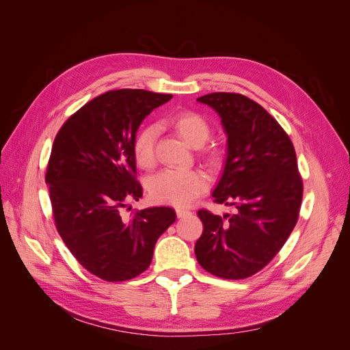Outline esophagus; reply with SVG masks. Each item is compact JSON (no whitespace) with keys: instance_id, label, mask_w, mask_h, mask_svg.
Masks as SVG:
<instances>
[{"instance_id":"34e87169","label":"esophagus","mask_w":350,"mask_h":350,"mask_svg":"<svg viewBox=\"0 0 350 350\" xmlns=\"http://www.w3.org/2000/svg\"><path fill=\"white\" fill-rule=\"evenodd\" d=\"M188 215H191V211L187 210V208H176V216L178 217H185Z\"/></svg>"}]
</instances>
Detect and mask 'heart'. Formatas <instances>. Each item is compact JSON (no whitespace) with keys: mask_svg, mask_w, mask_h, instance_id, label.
I'll return each instance as SVG.
<instances>
[{"mask_svg":"<svg viewBox=\"0 0 350 350\" xmlns=\"http://www.w3.org/2000/svg\"><path fill=\"white\" fill-rule=\"evenodd\" d=\"M174 130L191 147L203 146L210 135V125L204 116L193 111H184L169 120ZM157 131L153 125H147L135 135L133 143L134 159L142 167L154 165V144ZM206 178L198 171H179L166 169L156 175L149 185L150 196L157 203L172 204L178 207L188 206L206 189Z\"/></svg>","mask_w":350,"mask_h":350,"instance_id":"1","label":"heart"}]
</instances>
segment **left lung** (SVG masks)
<instances>
[{
    "label": "left lung",
    "mask_w": 350,
    "mask_h": 350,
    "mask_svg": "<svg viewBox=\"0 0 350 350\" xmlns=\"http://www.w3.org/2000/svg\"><path fill=\"white\" fill-rule=\"evenodd\" d=\"M197 102L217 112L228 137L224 172L211 196L237 213L198 210L204 229L196 257L217 278L245 279L267 266L298 221L304 187L296 153L279 122L243 94L217 92Z\"/></svg>",
    "instance_id": "8db88e82"
}]
</instances>
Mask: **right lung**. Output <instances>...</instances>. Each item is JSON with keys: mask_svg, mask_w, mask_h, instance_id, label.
<instances>
[{"mask_svg": "<svg viewBox=\"0 0 350 350\" xmlns=\"http://www.w3.org/2000/svg\"><path fill=\"white\" fill-rule=\"evenodd\" d=\"M171 99L142 89L107 92L71 115L52 144L45 181L57 230L81 266L107 282L142 274L176 219L171 207H147L130 219L121 213L143 196L133 153L137 130Z\"/></svg>", "mask_w": 350, "mask_h": 350, "instance_id": "1", "label": "right lung"}]
</instances>
